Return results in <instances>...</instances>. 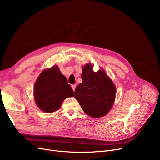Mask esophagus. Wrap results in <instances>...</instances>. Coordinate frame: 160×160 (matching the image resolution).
Wrapping results in <instances>:
<instances>
[{
    "mask_svg": "<svg viewBox=\"0 0 160 160\" xmlns=\"http://www.w3.org/2000/svg\"><path fill=\"white\" fill-rule=\"evenodd\" d=\"M72 89H73V91H74L75 90V89H76V85H72Z\"/></svg>",
    "mask_w": 160,
    "mask_h": 160,
    "instance_id": "34e87169",
    "label": "esophagus"
}]
</instances>
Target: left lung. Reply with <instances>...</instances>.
<instances>
[{
	"mask_svg": "<svg viewBox=\"0 0 160 160\" xmlns=\"http://www.w3.org/2000/svg\"><path fill=\"white\" fill-rule=\"evenodd\" d=\"M81 78L82 82L76 86L74 97L82 109L95 118L105 116L114 102V83L103 70L94 72L90 63L83 67Z\"/></svg>",
	"mask_w": 160,
	"mask_h": 160,
	"instance_id": "1",
	"label": "left lung"
}]
</instances>
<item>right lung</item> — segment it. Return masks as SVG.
<instances>
[{"mask_svg":"<svg viewBox=\"0 0 160 160\" xmlns=\"http://www.w3.org/2000/svg\"><path fill=\"white\" fill-rule=\"evenodd\" d=\"M34 96L41 110L53 112L61 107L65 98L73 97L74 92L58 67L53 66L39 75L34 84Z\"/></svg>","mask_w":160,"mask_h":160,"instance_id":"1","label":"right lung"}]
</instances>
